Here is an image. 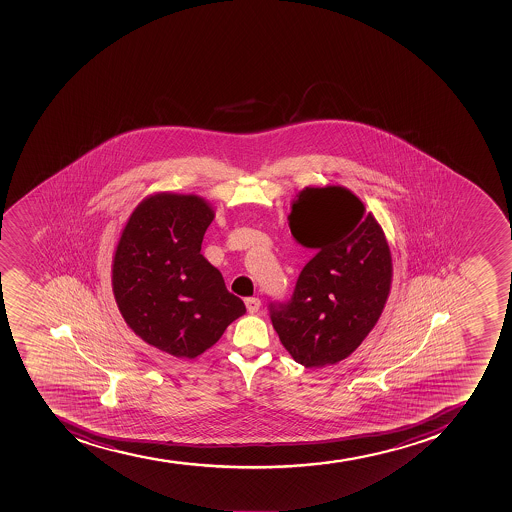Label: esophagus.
<instances>
[{"instance_id": "34e87169", "label": "esophagus", "mask_w": 512, "mask_h": 512, "mask_svg": "<svg viewBox=\"0 0 512 512\" xmlns=\"http://www.w3.org/2000/svg\"><path fill=\"white\" fill-rule=\"evenodd\" d=\"M245 307H247V312L254 313L258 312V308H260V300L258 298H247L245 300Z\"/></svg>"}]
</instances>
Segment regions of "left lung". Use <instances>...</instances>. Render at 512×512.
Wrapping results in <instances>:
<instances>
[{
  "label": "left lung",
  "instance_id": "8db88e82",
  "mask_svg": "<svg viewBox=\"0 0 512 512\" xmlns=\"http://www.w3.org/2000/svg\"><path fill=\"white\" fill-rule=\"evenodd\" d=\"M288 227L317 255L303 267L292 300L270 307L273 328L300 365H336L363 343L385 310L393 278L390 245L375 215L343 185L300 190Z\"/></svg>",
  "mask_w": 512,
  "mask_h": 512
}]
</instances>
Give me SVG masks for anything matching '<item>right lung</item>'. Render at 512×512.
Listing matches in <instances>:
<instances>
[{"label":"right lung","instance_id":"obj_1","mask_svg":"<svg viewBox=\"0 0 512 512\" xmlns=\"http://www.w3.org/2000/svg\"><path fill=\"white\" fill-rule=\"evenodd\" d=\"M215 210L195 194L156 192L129 215L112 257V293L147 345L192 360L214 346L245 305L200 254Z\"/></svg>","mask_w":512,"mask_h":512}]
</instances>
